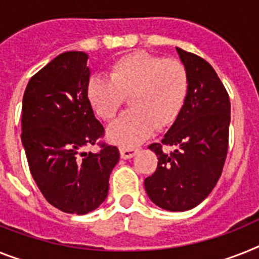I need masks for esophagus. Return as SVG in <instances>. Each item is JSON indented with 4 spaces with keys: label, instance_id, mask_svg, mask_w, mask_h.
I'll return each instance as SVG.
<instances>
[{
    "label": "esophagus",
    "instance_id": "1",
    "mask_svg": "<svg viewBox=\"0 0 259 259\" xmlns=\"http://www.w3.org/2000/svg\"><path fill=\"white\" fill-rule=\"evenodd\" d=\"M138 149H134V147H121L119 149V153L123 159H129V158H133L137 154Z\"/></svg>",
    "mask_w": 259,
    "mask_h": 259
}]
</instances>
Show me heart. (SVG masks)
Listing matches in <instances>:
<instances>
[{"mask_svg":"<svg viewBox=\"0 0 259 259\" xmlns=\"http://www.w3.org/2000/svg\"><path fill=\"white\" fill-rule=\"evenodd\" d=\"M188 91L190 76L180 60L134 51L114 60L108 77L93 76L87 84V99L100 118L112 121L129 97L133 109L110 126L108 137L132 147L146 140L155 126H170L183 109Z\"/></svg>","mask_w":259,"mask_h":259,"instance_id":"heart-1","label":"heart"}]
</instances>
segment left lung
I'll return each mask as SVG.
<instances>
[{"label":"left lung","mask_w":259,"mask_h":259,"mask_svg":"<svg viewBox=\"0 0 259 259\" xmlns=\"http://www.w3.org/2000/svg\"><path fill=\"white\" fill-rule=\"evenodd\" d=\"M177 51L188 71L190 91L170 130L149 146L158 156V167L145 179V188L158 207L183 212L199 205L220 179L229 145L230 101L207 60ZM168 146L174 150L166 153Z\"/></svg>","instance_id":"obj_1"}]
</instances>
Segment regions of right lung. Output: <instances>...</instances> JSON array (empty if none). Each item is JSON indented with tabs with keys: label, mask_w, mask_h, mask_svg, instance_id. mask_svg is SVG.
Wrapping results in <instances>:
<instances>
[{
	"label": "right lung",
	"mask_w": 259,
	"mask_h": 259,
	"mask_svg": "<svg viewBox=\"0 0 259 259\" xmlns=\"http://www.w3.org/2000/svg\"><path fill=\"white\" fill-rule=\"evenodd\" d=\"M88 55L67 51L35 73L22 101V134L29 168L51 205L66 213L92 212L108 196L119 159L116 146L99 141L104 126L87 99ZM97 143V153L85 146Z\"/></svg>",
	"instance_id": "add662e5"
}]
</instances>
